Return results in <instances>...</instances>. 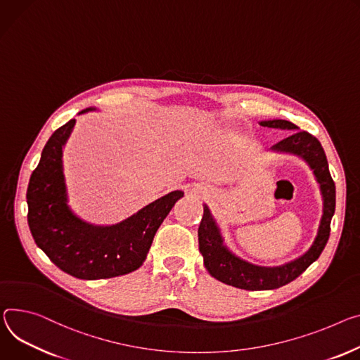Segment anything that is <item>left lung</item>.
Segmentation results:
<instances>
[{"mask_svg": "<svg viewBox=\"0 0 360 360\" xmlns=\"http://www.w3.org/2000/svg\"><path fill=\"white\" fill-rule=\"evenodd\" d=\"M259 124L273 129L296 130L285 139L273 145L271 150L297 155L309 163L320 185L323 215L311 247L302 257L283 266L261 267L241 259L224 245L219 228L210 208L204 205V217L198 228L200 252L204 257V266L214 278L243 290H273L297 278L311 263H314L328 244L330 221L336 207V186L330 176L329 163L321 143L306 130H297L299 127L288 120L273 119L259 122Z\"/></svg>", "mask_w": 360, "mask_h": 360, "instance_id": "left-lung-1", "label": "left lung"}]
</instances>
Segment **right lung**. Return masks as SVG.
<instances>
[{
	"label": "right lung",
	"mask_w": 360,
	"mask_h": 360,
	"mask_svg": "<svg viewBox=\"0 0 360 360\" xmlns=\"http://www.w3.org/2000/svg\"><path fill=\"white\" fill-rule=\"evenodd\" d=\"M94 110L84 109L80 113ZM76 120L58 127L47 141L28 188V226L36 244L53 263L76 278L99 280L138 270L148 255L158 228L182 191H172L115 225H93L68 205L63 175V146Z\"/></svg>",
	"instance_id": "1"
}]
</instances>
